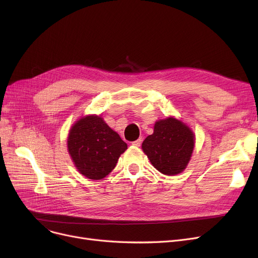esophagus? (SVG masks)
I'll use <instances>...</instances> for the list:
<instances>
[{"label": "esophagus", "instance_id": "1", "mask_svg": "<svg viewBox=\"0 0 258 258\" xmlns=\"http://www.w3.org/2000/svg\"><path fill=\"white\" fill-rule=\"evenodd\" d=\"M141 142H142V140H141V139H138V140H136V141L132 142V145H133V146H136V147H139V146L141 145Z\"/></svg>", "mask_w": 258, "mask_h": 258}]
</instances>
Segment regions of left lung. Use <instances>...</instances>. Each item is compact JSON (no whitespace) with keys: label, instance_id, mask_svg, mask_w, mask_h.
Returning a JSON list of instances; mask_svg holds the SVG:
<instances>
[{"label":"left lung","instance_id":"obj_1","mask_svg":"<svg viewBox=\"0 0 258 258\" xmlns=\"http://www.w3.org/2000/svg\"><path fill=\"white\" fill-rule=\"evenodd\" d=\"M194 147L192 131L173 117L157 121L154 134L142 143V150L153 166L166 175L178 174L186 168Z\"/></svg>","mask_w":258,"mask_h":258}]
</instances>
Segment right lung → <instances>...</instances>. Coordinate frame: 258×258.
<instances>
[{
	"label": "right lung",
	"mask_w": 258,
	"mask_h": 258,
	"mask_svg": "<svg viewBox=\"0 0 258 258\" xmlns=\"http://www.w3.org/2000/svg\"><path fill=\"white\" fill-rule=\"evenodd\" d=\"M127 144L97 115L79 119L68 137V151L78 171L91 180H101L116 166Z\"/></svg>",
	"instance_id": "add662e5"
}]
</instances>
